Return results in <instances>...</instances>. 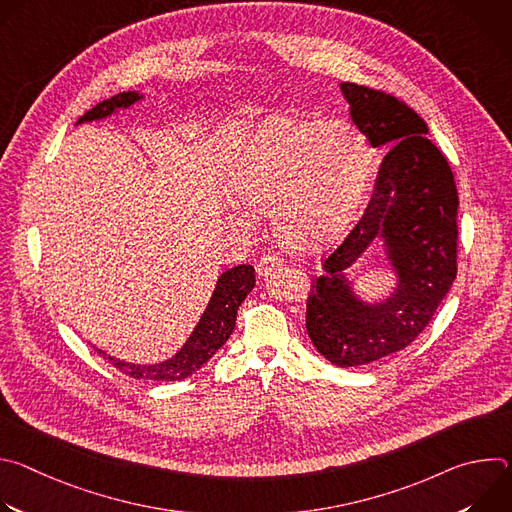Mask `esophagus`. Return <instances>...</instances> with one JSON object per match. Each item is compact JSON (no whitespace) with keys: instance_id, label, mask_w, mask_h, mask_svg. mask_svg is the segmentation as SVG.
<instances>
[{"instance_id":"obj_1","label":"esophagus","mask_w":512,"mask_h":512,"mask_svg":"<svg viewBox=\"0 0 512 512\" xmlns=\"http://www.w3.org/2000/svg\"><path fill=\"white\" fill-rule=\"evenodd\" d=\"M283 265V259L279 255L273 253H265L259 263H257V273L259 277H269L273 271H277Z\"/></svg>"}]
</instances>
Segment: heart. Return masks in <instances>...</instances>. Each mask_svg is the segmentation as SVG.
Wrapping results in <instances>:
<instances>
[{
  "label": "heart",
  "mask_w": 512,
  "mask_h": 512,
  "mask_svg": "<svg viewBox=\"0 0 512 512\" xmlns=\"http://www.w3.org/2000/svg\"><path fill=\"white\" fill-rule=\"evenodd\" d=\"M373 168L371 145L354 125L269 115L241 143L227 188L247 210L267 212L291 249H316L340 233L356 212ZM229 206V218L251 216Z\"/></svg>",
  "instance_id": "1"
}]
</instances>
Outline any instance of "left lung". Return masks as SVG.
Here are the masks:
<instances>
[{
	"label": "left lung",
	"instance_id": "1",
	"mask_svg": "<svg viewBox=\"0 0 512 512\" xmlns=\"http://www.w3.org/2000/svg\"><path fill=\"white\" fill-rule=\"evenodd\" d=\"M348 113L371 148H385L373 198L358 225L324 261L308 298V334L336 367H360L409 346L456 279L458 190L425 121L399 99L340 83ZM382 243L396 285L364 301L347 275L373 242Z\"/></svg>",
	"mask_w": 512,
	"mask_h": 512
}]
</instances>
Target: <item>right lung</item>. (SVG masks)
Here are the masks:
<instances>
[{"instance_id": "obj_1", "label": "right lung", "mask_w": 512, "mask_h": 512, "mask_svg": "<svg viewBox=\"0 0 512 512\" xmlns=\"http://www.w3.org/2000/svg\"><path fill=\"white\" fill-rule=\"evenodd\" d=\"M143 99V93L129 91V93H119L91 111H87L77 125L81 123H91V121H103L123 109L133 107ZM255 287V269L253 265H237L227 269L225 273L218 275L216 285L212 289V296L194 326L192 334L188 340L182 344V348L172 356L156 364H135L127 362L121 358H115L107 354L105 350L93 346L103 358H107L115 369L121 373L129 375L131 379H141V381H182L196 373L200 367L218 352L229 336L235 330V320H237V310L245 302V298L251 294V289Z\"/></svg>"}]
</instances>
